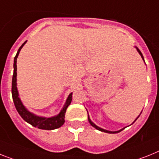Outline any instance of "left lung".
<instances>
[{"mask_svg":"<svg viewBox=\"0 0 159 159\" xmlns=\"http://www.w3.org/2000/svg\"><path fill=\"white\" fill-rule=\"evenodd\" d=\"M135 48H137V52H139V54L141 55V58H142V60H143V61H144V57H143V55H142V53L141 52V51H140L139 49L137 48V47H135ZM138 117H139V116H138ZM138 117H137V118H138ZM137 118L135 120H134V122H135V121L137 120ZM88 120H89V122H90V125H92V126H93V127H94V128H95V129H98V130H99V131H101V132H104V133H120V131H122L123 129H120V130H119V131H115V132H112V131H108V130H106V129H102V128H99V127H98V126H97V125H94V123L92 122V121H91V120H90V117H89V115H88ZM134 122H133V123H134Z\"/></svg>","mask_w":159,"mask_h":159,"instance_id":"obj_1","label":"left lung"}]
</instances>
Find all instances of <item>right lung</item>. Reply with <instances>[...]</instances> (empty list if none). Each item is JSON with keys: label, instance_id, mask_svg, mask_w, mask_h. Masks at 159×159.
Masks as SVG:
<instances>
[{"label": "right lung", "instance_id": "1", "mask_svg": "<svg viewBox=\"0 0 159 159\" xmlns=\"http://www.w3.org/2000/svg\"><path fill=\"white\" fill-rule=\"evenodd\" d=\"M26 43V41L24 42L22 46L20 47L18 52L14 57V75H13V79H12V96H13L14 106H15L16 109L21 116V117L26 122L31 125L32 126L38 128L39 129H44V130H52V129H58V128L61 127L65 123V115L66 112V109L69 107V105L71 103L73 93L69 94V95L68 96L67 100L64 105L63 108L61 109V112L55 116L49 117V118L39 116H36V115L29 111L25 107V106L22 104V101L20 99L18 88H17V58L19 55L20 51Z\"/></svg>", "mask_w": 159, "mask_h": 159}]
</instances>
